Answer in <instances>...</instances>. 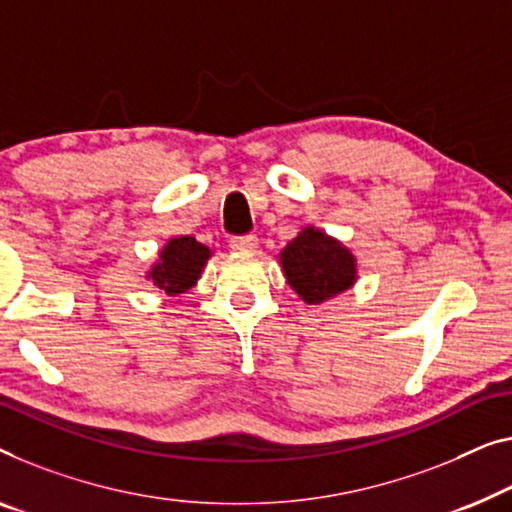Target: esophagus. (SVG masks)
Returning <instances> with one entry per match:
<instances>
[{
  "label": "esophagus",
  "instance_id": "esophagus-1",
  "mask_svg": "<svg viewBox=\"0 0 512 512\" xmlns=\"http://www.w3.org/2000/svg\"><path fill=\"white\" fill-rule=\"evenodd\" d=\"M231 249L249 254V251L258 249V238L256 235H238V238H231Z\"/></svg>",
  "mask_w": 512,
  "mask_h": 512
}]
</instances>
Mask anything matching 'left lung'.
<instances>
[{
    "label": "left lung",
    "instance_id": "8db88e82",
    "mask_svg": "<svg viewBox=\"0 0 512 512\" xmlns=\"http://www.w3.org/2000/svg\"><path fill=\"white\" fill-rule=\"evenodd\" d=\"M279 261L286 281L307 305L335 298L358 279V263L351 251L314 226L302 228L281 251Z\"/></svg>",
    "mask_w": 512,
    "mask_h": 512
}]
</instances>
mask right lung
<instances>
[{
    "label": "right lung",
    "instance_id": "right-lung-1",
    "mask_svg": "<svg viewBox=\"0 0 512 512\" xmlns=\"http://www.w3.org/2000/svg\"><path fill=\"white\" fill-rule=\"evenodd\" d=\"M210 254L212 251L205 244L196 242V238L180 235V238L168 240L166 247L159 251V261L147 272V279L164 295L177 298V295L187 293L191 286H196Z\"/></svg>",
    "mask_w": 512,
    "mask_h": 512
}]
</instances>
